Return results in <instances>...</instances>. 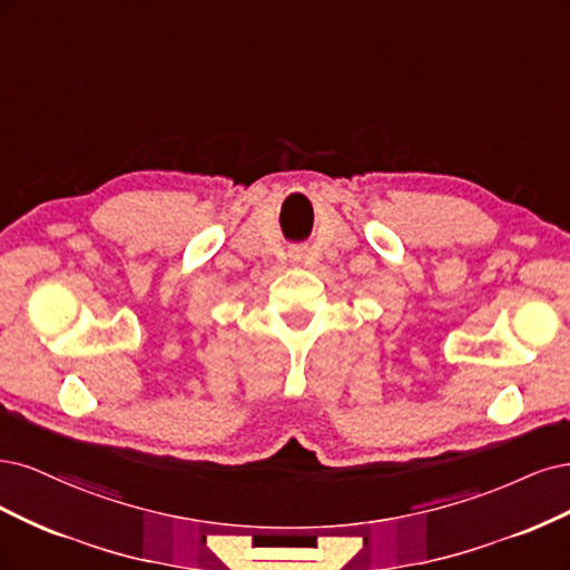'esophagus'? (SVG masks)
Listing matches in <instances>:
<instances>
[{"mask_svg":"<svg viewBox=\"0 0 570 570\" xmlns=\"http://www.w3.org/2000/svg\"><path fill=\"white\" fill-rule=\"evenodd\" d=\"M291 258H293V261H296V263H298V261H301V258H303V250H301V248H298V250H291Z\"/></svg>","mask_w":570,"mask_h":570,"instance_id":"obj_1","label":"esophagus"}]
</instances>
